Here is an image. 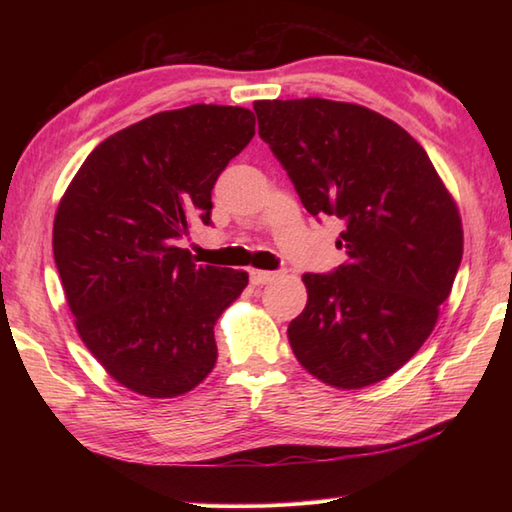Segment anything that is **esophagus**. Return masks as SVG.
I'll use <instances>...</instances> for the list:
<instances>
[{"label":"esophagus","mask_w":512,"mask_h":512,"mask_svg":"<svg viewBox=\"0 0 512 512\" xmlns=\"http://www.w3.org/2000/svg\"><path fill=\"white\" fill-rule=\"evenodd\" d=\"M248 275L255 286H266V284H270V281H275V277H277V273H268V270H257V268H250Z\"/></svg>","instance_id":"1"}]
</instances>
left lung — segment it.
Returning <instances> with one entry per match:
<instances>
[{"label":"left lung","mask_w":512,"mask_h":512,"mask_svg":"<svg viewBox=\"0 0 512 512\" xmlns=\"http://www.w3.org/2000/svg\"><path fill=\"white\" fill-rule=\"evenodd\" d=\"M259 136L314 217H339L347 262L303 275L297 361L336 389L385 380L436 328L462 262V220L427 151L356 103L257 101Z\"/></svg>","instance_id":"obj_1"}]
</instances>
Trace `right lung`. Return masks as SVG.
Here are the masks:
<instances>
[{"label": "right lung", "instance_id": "right-lung-1", "mask_svg": "<svg viewBox=\"0 0 512 512\" xmlns=\"http://www.w3.org/2000/svg\"><path fill=\"white\" fill-rule=\"evenodd\" d=\"M253 136L246 107L154 114L105 138L59 202L52 250L76 332L140 396H182L215 367L213 328L248 273L198 266L176 242L211 224L213 184Z\"/></svg>", "mask_w": 512, "mask_h": 512}]
</instances>
